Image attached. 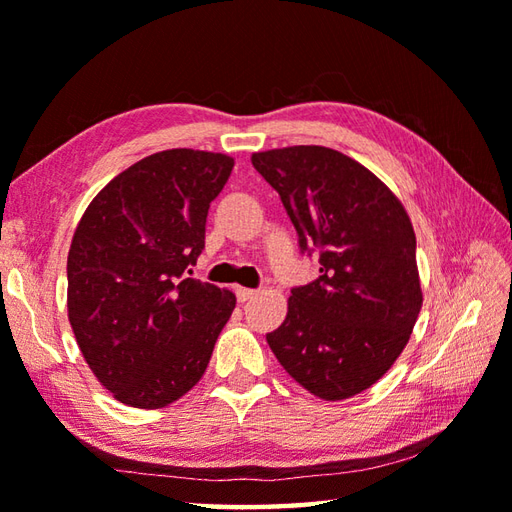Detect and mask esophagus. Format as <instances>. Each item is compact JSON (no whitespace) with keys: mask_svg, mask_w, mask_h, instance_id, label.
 Instances as JSON below:
<instances>
[{"mask_svg":"<svg viewBox=\"0 0 512 512\" xmlns=\"http://www.w3.org/2000/svg\"><path fill=\"white\" fill-rule=\"evenodd\" d=\"M235 295H237V301H239V303H246V301H250V299H253V297L257 295V290L239 286V288H235Z\"/></svg>","mask_w":512,"mask_h":512,"instance_id":"obj_1","label":"esophagus"}]
</instances>
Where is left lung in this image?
Returning a JSON list of instances; mask_svg holds the SVG:
<instances>
[{"mask_svg":"<svg viewBox=\"0 0 512 512\" xmlns=\"http://www.w3.org/2000/svg\"><path fill=\"white\" fill-rule=\"evenodd\" d=\"M319 277L290 292L266 334L281 367L323 400L361 394L405 350L422 308L416 235L398 198L356 160L317 145L253 154Z\"/></svg>","mask_w":512,"mask_h":512,"instance_id":"left-lung-1","label":"left lung"}]
</instances>
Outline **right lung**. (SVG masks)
Instances as JSON below:
<instances>
[{
    "mask_svg": "<svg viewBox=\"0 0 512 512\" xmlns=\"http://www.w3.org/2000/svg\"><path fill=\"white\" fill-rule=\"evenodd\" d=\"M231 171L224 154L158 151L107 184L76 226L70 325L99 383L129 407L187 394L231 319L233 292L189 277Z\"/></svg>",
    "mask_w": 512,
    "mask_h": 512,
    "instance_id": "obj_1",
    "label": "right lung"
}]
</instances>
